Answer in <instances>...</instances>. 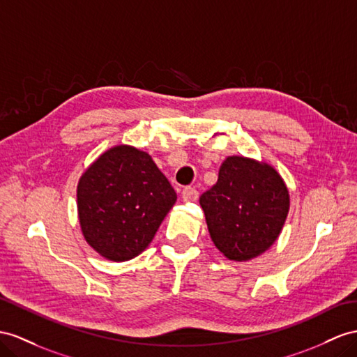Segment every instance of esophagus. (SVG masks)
<instances>
[{"label":"esophagus","mask_w":357,"mask_h":357,"mask_svg":"<svg viewBox=\"0 0 357 357\" xmlns=\"http://www.w3.org/2000/svg\"><path fill=\"white\" fill-rule=\"evenodd\" d=\"M199 197V191L195 187H185L182 190V199H184V202H193Z\"/></svg>","instance_id":"esophagus-1"}]
</instances>
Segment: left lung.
<instances>
[{
	"label": "left lung",
	"mask_w": 357,
	"mask_h": 357,
	"mask_svg": "<svg viewBox=\"0 0 357 357\" xmlns=\"http://www.w3.org/2000/svg\"><path fill=\"white\" fill-rule=\"evenodd\" d=\"M199 202L215 248L240 262L271 248L289 211L288 188L276 169L245 157H227Z\"/></svg>",
	"instance_id": "obj_1"
}]
</instances>
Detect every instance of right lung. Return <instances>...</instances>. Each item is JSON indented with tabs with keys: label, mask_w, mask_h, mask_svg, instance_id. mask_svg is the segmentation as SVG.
<instances>
[{
	"label": "right lung",
	"mask_w": 357,
	"mask_h": 357,
	"mask_svg": "<svg viewBox=\"0 0 357 357\" xmlns=\"http://www.w3.org/2000/svg\"><path fill=\"white\" fill-rule=\"evenodd\" d=\"M77 202L90 248L105 259L123 262L151 244L176 193L149 153L119 144L83 173Z\"/></svg>",
	"instance_id": "add662e5"
}]
</instances>
